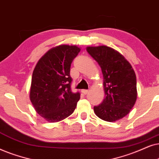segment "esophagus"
I'll use <instances>...</instances> for the list:
<instances>
[{
	"label": "esophagus",
	"mask_w": 159,
	"mask_h": 159,
	"mask_svg": "<svg viewBox=\"0 0 159 159\" xmlns=\"http://www.w3.org/2000/svg\"><path fill=\"white\" fill-rule=\"evenodd\" d=\"M81 92L83 93L84 94H87L89 93V90H86V89H83L81 91Z\"/></svg>",
	"instance_id": "34e87169"
}]
</instances>
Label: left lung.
Segmentation results:
<instances>
[{
  "label": "left lung",
  "mask_w": 159,
  "mask_h": 159,
  "mask_svg": "<svg viewBox=\"0 0 159 159\" xmlns=\"http://www.w3.org/2000/svg\"><path fill=\"white\" fill-rule=\"evenodd\" d=\"M86 51L101 67L105 98L94 107L102 120L113 122L131 111L137 97V79L132 65L121 54L107 46H88Z\"/></svg>",
  "instance_id": "obj_1"
}]
</instances>
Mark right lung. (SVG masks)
Instances as JSON below:
<instances>
[{
  "instance_id": "add662e5",
  "label": "right lung",
  "mask_w": 159,
  "mask_h": 159,
  "mask_svg": "<svg viewBox=\"0 0 159 159\" xmlns=\"http://www.w3.org/2000/svg\"><path fill=\"white\" fill-rule=\"evenodd\" d=\"M80 51L77 46H57L48 50L34 68L30 99L46 121H60L75 111L80 94L71 92L70 71Z\"/></svg>"
}]
</instances>
